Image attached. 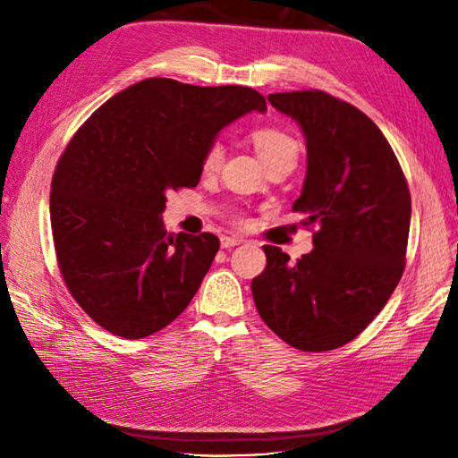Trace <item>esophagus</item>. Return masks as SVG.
I'll return each instance as SVG.
<instances>
[{
  "instance_id": "1",
  "label": "esophagus",
  "mask_w": 458,
  "mask_h": 458,
  "mask_svg": "<svg viewBox=\"0 0 458 458\" xmlns=\"http://www.w3.org/2000/svg\"><path fill=\"white\" fill-rule=\"evenodd\" d=\"M242 242H244V240L238 238V236H224V238H222V248L230 250V248H234V246H240Z\"/></svg>"
}]
</instances>
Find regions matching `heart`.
Listing matches in <instances>:
<instances>
[{"mask_svg":"<svg viewBox=\"0 0 458 458\" xmlns=\"http://www.w3.org/2000/svg\"><path fill=\"white\" fill-rule=\"evenodd\" d=\"M251 141L256 145V151L266 165L284 159H297V141L291 138L284 130L274 128V125H261L251 131ZM224 161V145L220 140H214L208 143L202 155V169L207 173H214L220 169Z\"/></svg>","mask_w":458,"mask_h":458,"instance_id":"b5f03b06","label":"heart"}]
</instances>
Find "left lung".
I'll return each mask as SVG.
<instances>
[{
	"instance_id": "left-lung-1",
	"label": "left lung",
	"mask_w": 458,
	"mask_h": 458,
	"mask_svg": "<svg viewBox=\"0 0 458 458\" xmlns=\"http://www.w3.org/2000/svg\"><path fill=\"white\" fill-rule=\"evenodd\" d=\"M305 135L307 174L293 212L315 226L313 251L295 264L264 246L251 281L259 317L303 352L344 346L372 323L400 284L411 197L394 149L352 104L323 90L269 94Z\"/></svg>"
}]
</instances>
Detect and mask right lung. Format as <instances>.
Returning <instances> with one entry per match:
<instances>
[{"label": "right lung", "mask_w": 458, "mask_h": 458, "mask_svg": "<svg viewBox=\"0 0 458 458\" xmlns=\"http://www.w3.org/2000/svg\"><path fill=\"white\" fill-rule=\"evenodd\" d=\"M251 110L267 106L248 86L148 79L72 135L53 174L51 228L64 284L94 323L135 340L187 309L220 240L169 234L165 194L197 187L204 149Z\"/></svg>", "instance_id": "right-lung-1"}]
</instances>
